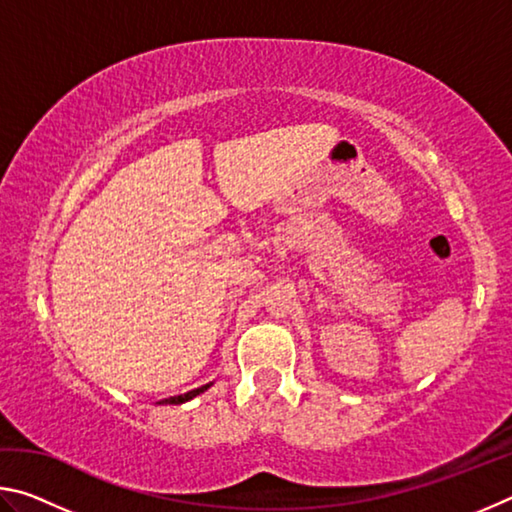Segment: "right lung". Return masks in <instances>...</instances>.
<instances>
[{
	"mask_svg": "<svg viewBox=\"0 0 512 512\" xmlns=\"http://www.w3.org/2000/svg\"><path fill=\"white\" fill-rule=\"evenodd\" d=\"M210 386H212V384H205V386H201V388H194V391H189V393H185V395L169 397V400H162V404H183V402H187V400H192V397L205 393Z\"/></svg>",
	"mask_w": 512,
	"mask_h": 512,
	"instance_id": "right-lung-1",
	"label": "right lung"
}]
</instances>
